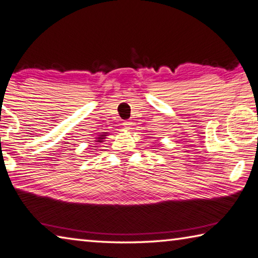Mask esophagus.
<instances>
[{
    "mask_svg": "<svg viewBox=\"0 0 258 258\" xmlns=\"http://www.w3.org/2000/svg\"><path fill=\"white\" fill-rule=\"evenodd\" d=\"M132 123H133L132 121H124L122 124H123V126H124L125 129H130V126H132Z\"/></svg>",
    "mask_w": 258,
    "mask_h": 258,
    "instance_id": "34e87169",
    "label": "esophagus"
}]
</instances>
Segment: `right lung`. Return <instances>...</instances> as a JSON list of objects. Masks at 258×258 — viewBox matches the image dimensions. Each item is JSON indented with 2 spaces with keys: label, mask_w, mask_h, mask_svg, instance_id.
I'll use <instances>...</instances> for the list:
<instances>
[{
  "label": "right lung",
  "mask_w": 258,
  "mask_h": 258,
  "mask_svg": "<svg viewBox=\"0 0 258 258\" xmlns=\"http://www.w3.org/2000/svg\"><path fill=\"white\" fill-rule=\"evenodd\" d=\"M106 134H107V133H104L103 135H100V136H99L98 138H97V141H96V142H97V143H101V142H104L103 139H104V138H106V137H105V136H106Z\"/></svg>",
  "instance_id": "obj_1"
}]
</instances>
